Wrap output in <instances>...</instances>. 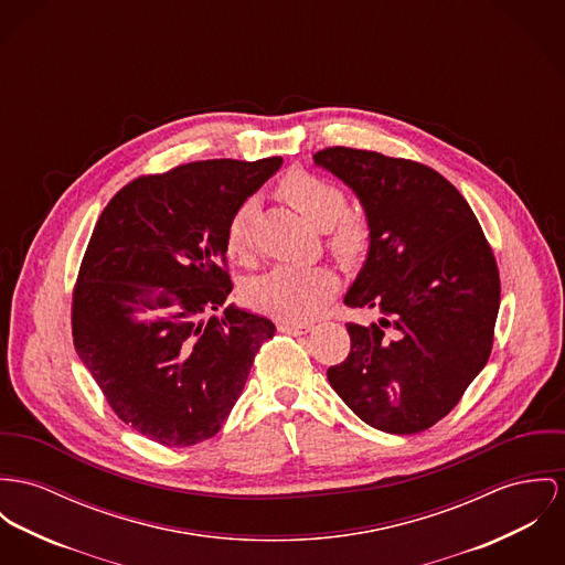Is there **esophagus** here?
Returning <instances> with one entry per match:
<instances>
[{
  "mask_svg": "<svg viewBox=\"0 0 565 565\" xmlns=\"http://www.w3.org/2000/svg\"><path fill=\"white\" fill-rule=\"evenodd\" d=\"M311 327H313V324H309V322H279V324H277V329H279L281 333H290V335L307 333V331H311Z\"/></svg>",
  "mask_w": 565,
  "mask_h": 565,
  "instance_id": "1",
  "label": "esophagus"
}]
</instances>
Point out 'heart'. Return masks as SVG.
<instances>
[{
    "instance_id": "obj_1",
    "label": "heart",
    "mask_w": 565,
    "mask_h": 565,
    "mask_svg": "<svg viewBox=\"0 0 565 565\" xmlns=\"http://www.w3.org/2000/svg\"><path fill=\"white\" fill-rule=\"evenodd\" d=\"M277 193L311 225L327 230V249L342 266H356L372 247V227L365 215L347 211V191L322 175L290 170L277 182ZM254 200L241 202L225 223V252L245 260L252 252ZM338 290V277L327 266L279 264L245 286V299L258 311L279 320H303L316 313Z\"/></svg>"
}]
</instances>
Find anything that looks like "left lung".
Returning <instances> with one entry per match:
<instances>
[{"label":"left lung","instance_id":"left-lung-1","mask_svg":"<svg viewBox=\"0 0 565 565\" xmlns=\"http://www.w3.org/2000/svg\"><path fill=\"white\" fill-rule=\"evenodd\" d=\"M313 161L359 195L372 247L344 303L350 352L327 379L350 411L390 435L443 419L486 365L501 301L492 247L462 193L433 168L329 146Z\"/></svg>","mask_w":565,"mask_h":565}]
</instances>
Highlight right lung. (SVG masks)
Listing matches in <instances>:
<instances>
[{
  "instance_id": "obj_1",
  "label": "right lung",
  "mask_w": 565,
  "mask_h": 565,
  "mask_svg": "<svg viewBox=\"0 0 565 565\" xmlns=\"http://www.w3.org/2000/svg\"><path fill=\"white\" fill-rule=\"evenodd\" d=\"M281 157L209 159L143 174L105 206L73 288V342L111 411L166 447L217 435L247 383L268 318L223 307L234 284L225 223ZM135 303L158 313L131 320Z\"/></svg>"
}]
</instances>
